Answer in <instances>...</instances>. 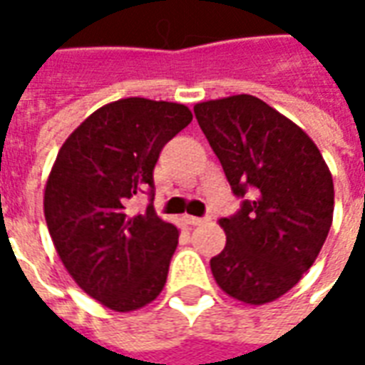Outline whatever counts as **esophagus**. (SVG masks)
Segmentation results:
<instances>
[{"instance_id":"1","label":"esophagus","mask_w":365,"mask_h":365,"mask_svg":"<svg viewBox=\"0 0 365 365\" xmlns=\"http://www.w3.org/2000/svg\"><path fill=\"white\" fill-rule=\"evenodd\" d=\"M207 221H209V217H185V222L193 225V227H199V225H203Z\"/></svg>"}]
</instances>
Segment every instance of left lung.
<instances>
[{
  "label": "left lung",
  "mask_w": 365,
  "mask_h": 365,
  "mask_svg": "<svg viewBox=\"0 0 365 365\" xmlns=\"http://www.w3.org/2000/svg\"><path fill=\"white\" fill-rule=\"evenodd\" d=\"M193 113L240 199L219 221L227 245L211 272L230 297L269 303L303 277L329 237L332 175L313 140L258 97L205 101Z\"/></svg>",
  "instance_id": "left-lung-1"
}]
</instances>
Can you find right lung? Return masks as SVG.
Here are the masks:
<instances>
[{"label": "right lung", "mask_w": 365, "mask_h": 365, "mask_svg": "<svg viewBox=\"0 0 365 365\" xmlns=\"http://www.w3.org/2000/svg\"><path fill=\"white\" fill-rule=\"evenodd\" d=\"M191 119L185 105L119 99L91 113L52 166L44 190L52 242L74 282L113 311L148 305L166 283L178 229L152 207L154 166ZM140 192L151 203L135 214Z\"/></svg>", "instance_id": "right-lung-1"}]
</instances>
